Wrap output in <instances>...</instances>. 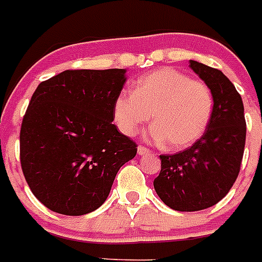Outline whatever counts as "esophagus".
Wrapping results in <instances>:
<instances>
[{
  "mask_svg": "<svg viewBox=\"0 0 262 262\" xmlns=\"http://www.w3.org/2000/svg\"><path fill=\"white\" fill-rule=\"evenodd\" d=\"M149 149H148V148H145V147H143V145H139L138 147V154H139V156H144V155H148L149 154Z\"/></svg>",
  "mask_w": 262,
  "mask_h": 262,
  "instance_id": "esophagus-1",
  "label": "esophagus"
}]
</instances>
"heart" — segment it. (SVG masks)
Wrapping results in <instances>:
<instances>
[{
  "label": "heart",
  "mask_w": 262,
  "mask_h": 262,
  "mask_svg": "<svg viewBox=\"0 0 262 262\" xmlns=\"http://www.w3.org/2000/svg\"><path fill=\"white\" fill-rule=\"evenodd\" d=\"M212 108L214 98L205 82L177 69L161 68L139 78L134 93L122 92L115 98L114 119L124 135L133 136L152 114V140L178 151L202 138Z\"/></svg>",
  "instance_id": "heart-1"
}]
</instances>
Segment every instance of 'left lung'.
<instances>
[{
	"label": "left lung",
	"instance_id": "1",
	"mask_svg": "<svg viewBox=\"0 0 262 262\" xmlns=\"http://www.w3.org/2000/svg\"><path fill=\"white\" fill-rule=\"evenodd\" d=\"M189 66L211 90L214 108L200 140L176 155H160L155 190L177 211H200L223 200L239 176L247 135L244 106L232 82L202 62Z\"/></svg>",
	"mask_w": 262,
	"mask_h": 262
}]
</instances>
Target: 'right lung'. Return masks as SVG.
<instances>
[{
  "mask_svg": "<svg viewBox=\"0 0 262 262\" xmlns=\"http://www.w3.org/2000/svg\"><path fill=\"white\" fill-rule=\"evenodd\" d=\"M126 69L64 71L38 85L20 127V165L32 194L71 216L102 206L136 143L119 133L114 102Z\"/></svg>",
  "mask_w": 262,
  "mask_h": 262,
  "instance_id": "obj_1",
  "label": "right lung"
}]
</instances>
